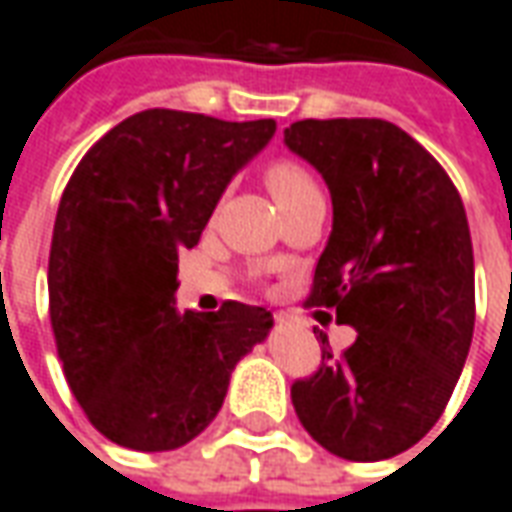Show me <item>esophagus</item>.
<instances>
[{
  "instance_id": "34e87169",
  "label": "esophagus",
  "mask_w": 512,
  "mask_h": 512,
  "mask_svg": "<svg viewBox=\"0 0 512 512\" xmlns=\"http://www.w3.org/2000/svg\"><path fill=\"white\" fill-rule=\"evenodd\" d=\"M275 320H278V322H284L286 317H284V314H275Z\"/></svg>"
}]
</instances>
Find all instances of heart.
Returning a JSON list of instances; mask_svg holds the SVG:
<instances>
[{
	"instance_id": "b5f03b06",
	"label": "heart",
	"mask_w": 512,
	"mask_h": 512,
	"mask_svg": "<svg viewBox=\"0 0 512 512\" xmlns=\"http://www.w3.org/2000/svg\"><path fill=\"white\" fill-rule=\"evenodd\" d=\"M267 187L273 192L275 204L281 206L286 204L289 198L300 195V192L311 190L314 181H311V176H308L300 165L281 159V162H273V165L267 168Z\"/></svg>"
}]
</instances>
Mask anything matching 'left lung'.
Segmentation results:
<instances>
[{"label": "left lung", "mask_w": 512, "mask_h": 512, "mask_svg": "<svg viewBox=\"0 0 512 512\" xmlns=\"http://www.w3.org/2000/svg\"><path fill=\"white\" fill-rule=\"evenodd\" d=\"M284 143L331 190L333 228L308 306L336 308L355 328L342 358L320 331V372L297 380L292 405L331 455L394 458L438 422L469 355L466 209L444 168L389 121H297Z\"/></svg>", "instance_id": "left-lung-1"}]
</instances>
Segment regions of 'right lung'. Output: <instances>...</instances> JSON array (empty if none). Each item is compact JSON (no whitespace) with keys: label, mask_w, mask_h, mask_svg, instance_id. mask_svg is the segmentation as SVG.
Wrapping results in <instances>:
<instances>
[{"label":"right lung","mask_w":512,"mask_h":512,"mask_svg":"<svg viewBox=\"0 0 512 512\" xmlns=\"http://www.w3.org/2000/svg\"><path fill=\"white\" fill-rule=\"evenodd\" d=\"M273 134V118L137 112L65 187L49 253L54 342L90 424L121 447L168 452L201 436L239 358L273 328L262 306L179 314L173 300L179 250L198 245L228 181Z\"/></svg>","instance_id":"obj_1"}]
</instances>
